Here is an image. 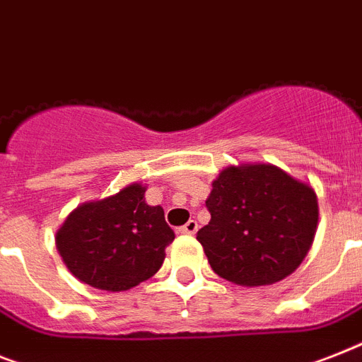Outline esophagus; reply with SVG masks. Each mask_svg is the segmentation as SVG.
I'll list each match as a JSON object with an SVG mask.
<instances>
[{
	"mask_svg": "<svg viewBox=\"0 0 362 362\" xmlns=\"http://www.w3.org/2000/svg\"><path fill=\"white\" fill-rule=\"evenodd\" d=\"M197 230H199V225H197L195 219H189L184 227H180L182 234H195Z\"/></svg>",
	"mask_w": 362,
	"mask_h": 362,
	"instance_id": "1",
	"label": "esophagus"
}]
</instances>
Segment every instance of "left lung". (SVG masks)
Returning <instances> with one entry per match:
<instances>
[{
    "label": "left lung",
    "instance_id": "8db88e82",
    "mask_svg": "<svg viewBox=\"0 0 362 362\" xmlns=\"http://www.w3.org/2000/svg\"><path fill=\"white\" fill-rule=\"evenodd\" d=\"M210 223L197 232L211 269L240 286L292 275L318 228V197L308 182L273 163L225 167L206 199Z\"/></svg>",
    "mask_w": 362,
    "mask_h": 362
}]
</instances>
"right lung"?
<instances>
[{
    "label": "right lung",
    "instance_id": "right-lung-1",
    "mask_svg": "<svg viewBox=\"0 0 362 362\" xmlns=\"http://www.w3.org/2000/svg\"><path fill=\"white\" fill-rule=\"evenodd\" d=\"M145 191L146 186L134 182L66 216L55 245L78 281L96 290L124 292L158 273L175 232L163 208L145 201Z\"/></svg>",
    "mask_w": 362,
    "mask_h": 362
}]
</instances>
